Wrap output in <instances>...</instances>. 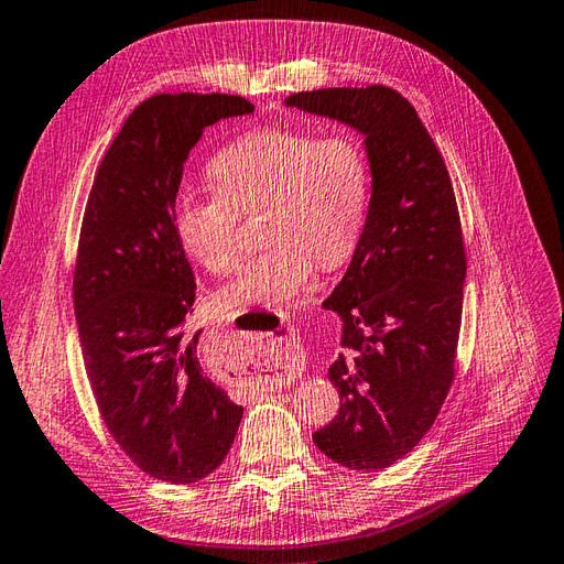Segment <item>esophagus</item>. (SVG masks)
Wrapping results in <instances>:
<instances>
[{
  "label": "esophagus",
  "instance_id": "1",
  "mask_svg": "<svg viewBox=\"0 0 564 564\" xmlns=\"http://www.w3.org/2000/svg\"><path fill=\"white\" fill-rule=\"evenodd\" d=\"M271 350H276V355L281 352L285 359L293 355V348H291V343H288V338H281L279 345L271 343ZM248 379H250V383H257V391L259 388H262V391H273V388H279L288 381V367H285V362H281V359H276V365L273 367H262L259 362H252Z\"/></svg>",
  "mask_w": 564,
  "mask_h": 564
}]
</instances>
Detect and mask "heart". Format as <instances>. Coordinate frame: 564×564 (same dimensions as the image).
Returning <instances> with one entry per match:
<instances>
[{
    "mask_svg": "<svg viewBox=\"0 0 564 564\" xmlns=\"http://www.w3.org/2000/svg\"><path fill=\"white\" fill-rule=\"evenodd\" d=\"M214 187H187L173 226L187 257L212 273L238 262L240 214L264 212L269 250L248 259L219 293L226 310L276 307L295 300L324 267L340 264L365 224L369 173L348 135L316 138L302 128L267 126L242 133L209 164Z\"/></svg>",
    "mask_w": 564,
    "mask_h": 564,
    "instance_id": "obj_1",
    "label": "heart"
}]
</instances>
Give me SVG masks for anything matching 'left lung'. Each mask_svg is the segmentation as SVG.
<instances>
[{
    "label": "left lung",
    "instance_id": "obj_1",
    "mask_svg": "<svg viewBox=\"0 0 564 564\" xmlns=\"http://www.w3.org/2000/svg\"><path fill=\"white\" fill-rule=\"evenodd\" d=\"M285 107L365 135L367 221L324 300L343 322V350L328 367L340 410L312 438L343 467L379 471L424 438L455 377L467 257L453 183L422 119L393 88L297 93Z\"/></svg>",
    "mask_w": 564,
    "mask_h": 564
}]
</instances>
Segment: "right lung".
Segmentation results:
<instances>
[{"mask_svg":"<svg viewBox=\"0 0 564 564\" xmlns=\"http://www.w3.org/2000/svg\"><path fill=\"white\" fill-rule=\"evenodd\" d=\"M252 111L221 93L144 99L99 164L80 226L74 310L95 402L121 451L171 484L219 467L242 420L185 328L197 288L173 207L202 131Z\"/></svg>","mask_w":564,"mask_h":564,"instance_id":"add662e5","label":"right lung"}]
</instances>
